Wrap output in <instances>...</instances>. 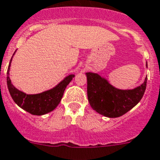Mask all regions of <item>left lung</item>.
Instances as JSON below:
<instances>
[{"label": "left lung", "instance_id": "left-lung-1", "mask_svg": "<svg viewBox=\"0 0 160 160\" xmlns=\"http://www.w3.org/2000/svg\"><path fill=\"white\" fill-rule=\"evenodd\" d=\"M88 100L92 109L109 118H116L134 108L143 97L147 78L134 90H122L112 86L104 78L95 73H86Z\"/></svg>", "mask_w": 160, "mask_h": 160}]
</instances>
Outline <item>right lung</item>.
Returning a JSON list of instances; mask_svg holds the SVG:
<instances>
[{"instance_id":"1","label":"right lung","mask_w":160,"mask_h":160,"mask_svg":"<svg viewBox=\"0 0 160 160\" xmlns=\"http://www.w3.org/2000/svg\"><path fill=\"white\" fill-rule=\"evenodd\" d=\"M10 66H11V62L9 64L8 70H7L6 80H7V86L11 98L13 99L16 105L22 108L24 110L35 115H42L54 110L60 104L66 86L69 85V83L71 81L73 78L75 77L74 75H68L59 85L51 90L36 95H26L17 90L11 84L9 77Z\"/></svg>"}]
</instances>
